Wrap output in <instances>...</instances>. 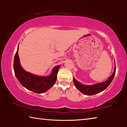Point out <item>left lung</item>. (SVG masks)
Here are the masks:
<instances>
[{"label": "left lung", "mask_w": 127, "mask_h": 127, "mask_svg": "<svg viewBox=\"0 0 127 127\" xmlns=\"http://www.w3.org/2000/svg\"><path fill=\"white\" fill-rule=\"evenodd\" d=\"M115 70L116 67H115L114 71L113 74L111 75L107 81L104 82L97 83V84L91 86H87L82 85V83L77 81L76 79L73 78L74 84L77 89L79 90L83 94L86 95H94L98 94L104 91V90L106 89L109 86V85L110 84L114 77Z\"/></svg>", "instance_id": "8db88e82"}]
</instances>
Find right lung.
Returning a JSON list of instances; mask_svg holds the SVG:
<instances>
[{
	"label": "right lung",
	"instance_id": "add662e5",
	"mask_svg": "<svg viewBox=\"0 0 127 127\" xmlns=\"http://www.w3.org/2000/svg\"><path fill=\"white\" fill-rule=\"evenodd\" d=\"M18 49L14 55L13 68L17 78L23 87L37 94L46 92L55 84L60 65L55 66L49 76L41 77L30 73L23 69L20 65Z\"/></svg>",
	"mask_w": 127,
	"mask_h": 127
}]
</instances>
